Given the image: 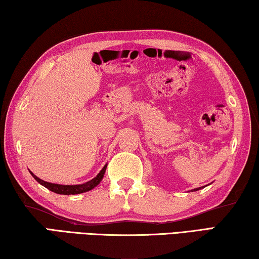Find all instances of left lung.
I'll list each match as a JSON object with an SVG mask.
<instances>
[{
  "label": "left lung",
  "instance_id": "1",
  "mask_svg": "<svg viewBox=\"0 0 259 259\" xmlns=\"http://www.w3.org/2000/svg\"><path fill=\"white\" fill-rule=\"evenodd\" d=\"M198 189H201V188H196V189H194V192H195V190H198Z\"/></svg>",
  "mask_w": 259,
  "mask_h": 259
}]
</instances>
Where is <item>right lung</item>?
Returning <instances> with one entry per match:
<instances>
[{
  "label": "right lung",
  "mask_w": 259,
  "mask_h": 259,
  "mask_svg": "<svg viewBox=\"0 0 259 259\" xmlns=\"http://www.w3.org/2000/svg\"><path fill=\"white\" fill-rule=\"evenodd\" d=\"M105 169H107V164L104 165V167L101 169L99 175H97L95 178H93L92 180L84 182V184L81 185H58V184H52V182H47L41 180L40 178H37L36 176H34L31 172L32 177L35 179L40 185L45 186L46 188H48L52 192L56 193V194H61V195H75V194H81V193H86L88 190H92L94 187H96L97 185L100 184L103 179Z\"/></svg>",
  "instance_id": "obj_1"
}]
</instances>
